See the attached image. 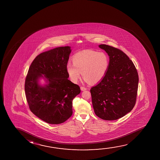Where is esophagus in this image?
Here are the masks:
<instances>
[{
  "label": "esophagus",
  "instance_id": "esophagus-1",
  "mask_svg": "<svg viewBox=\"0 0 160 160\" xmlns=\"http://www.w3.org/2000/svg\"><path fill=\"white\" fill-rule=\"evenodd\" d=\"M80 89H81V91H85V90H87L86 88H85V87H82V86H81Z\"/></svg>",
  "mask_w": 160,
  "mask_h": 160
}]
</instances>
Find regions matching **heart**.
Returning <instances> with one entry per match:
<instances>
[{"label":"heart","instance_id":"heart-1","mask_svg":"<svg viewBox=\"0 0 160 160\" xmlns=\"http://www.w3.org/2000/svg\"><path fill=\"white\" fill-rule=\"evenodd\" d=\"M72 60L73 64L68 63L66 69L74 83L78 82L82 74L85 81L98 83L103 79L109 67V58L105 53L91 50L75 53Z\"/></svg>","mask_w":160,"mask_h":160}]
</instances>
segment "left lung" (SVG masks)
<instances>
[{
    "label": "left lung",
    "mask_w": 160,
    "mask_h": 160,
    "mask_svg": "<svg viewBox=\"0 0 160 160\" xmlns=\"http://www.w3.org/2000/svg\"><path fill=\"white\" fill-rule=\"evenodd\" d=\"M109 57V67L103 79L90 92L94 112L105 120L122 118L133 109L138 91V72L133 62L118 48L99 45Z\"/></svg>",
    "instance_id": "1"
}]
</instances>
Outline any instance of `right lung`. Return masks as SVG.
Listing matches in <instances>:
<instances>
[{"instance_id": "obj_1", "label": "right lung", "mask_w": 160, "mask_h": 160, "mask_svg": "<svg viewBox=\"0 0 160 160\" xmlns=\"http://www.w3.org/2000/svg\"><path fill=\"white\" fill-rule=\"evenodd\" d=\"M70 46L51 49L35 57L29 68L24 90L31 112L45 122L57 125L72 115V101L80 93L79 86L68 80L66 66ZM44 78L46 83L39 82Z\"/></svg>"}]
</instances>
